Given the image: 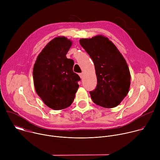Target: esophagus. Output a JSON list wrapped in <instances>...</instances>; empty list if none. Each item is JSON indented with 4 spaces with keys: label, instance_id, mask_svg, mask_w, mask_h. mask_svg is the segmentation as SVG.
<instances>
[{
    "label": "esophagus",
    "instance_id": "1",
    "mask_svg": "<svg viewBox=\"0 0 160 160\" xmlns=\"http://www.w3.org/2000/svg\"><path fill=\"white\" fill-rule=\"evenodd\" d=\"M83 73H79V76L80 77L82 78L83 77Z\"/></svg>",
    "mask_w": 160,
    "mask_h": 160
}]
</instances>
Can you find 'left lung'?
I'll list each match as a JSON object with an SVG mask.
<instances>
[{"label": "left lung", "instance_id": "1", "mask_svg": "<svg viewBox=\"0 0 160 160\" xmlns=\"http://www.w3.org/2000/svg\"><path fill=\"white\" fill-rule=\"evenodd\" d=\"M80 43L95 66L97 86L90 92L91 99L103 108L117 106L127 95L130 85L125 59L114 43L102 35L82 38Z\"/></svg>", "mask_w": 160, "mask_h": 160}]
</instances>
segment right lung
Returning <instances> with one entry per match:
<instances>
[{
  "mask_svg": "<svg viewBox=\"0 0 160 160\" xmlns=\"http://www.w3.org/2000/svg\"><path fill=\"white\" fill-rule=\"evenodd\" d=\"M72 42L64 37L52 39L38 56L33 69L37 94L54 110L70 106L79 87L80 77L73 71L74 61L66 56Z\"/></svg>",
  "mask_w": 160,
  "mask_h": 160,
  "instance_id": "obj_1",
  "label": "right lung"
}]
</instances>
